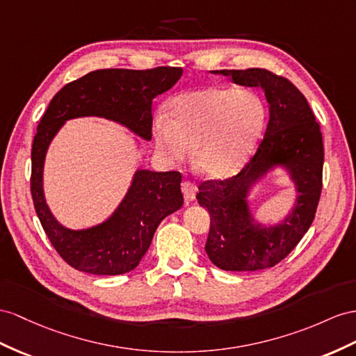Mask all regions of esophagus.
Wrapping results in <instances>:
<instances>
[{
  "label": "esophagus",
  "mask_w": 356,
  "mask_h": 356,
  "mask_svg": "<svg viewBox=\"0 0 356 356\" xmlns=\"http://www.w3.org/2000/svg\"><path fill=\"white\" fill-rule=\"evenodd\" d=\"M181 191H184V195L186 203H191L195 200V193H197V186L193 184L191 180H185L184 184H181Z\"/></svg>",
  "instance_id": "1"
}]
</instances>
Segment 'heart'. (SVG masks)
Masks as SVG:
<instances>
[{"label":"heart","instance_id":"obj_1","mask_svg":"<svg viewBox=\"0 0 356 356\" xmlns=\"http://www.w3.org/2000/svg\"><path fill=\"white\" fill-rule=\"evenodd\" d=\"M170 118L154 120L162 153L184 161L197 147L198 165L211 176H227L248 158L266 122V108L252 91L209 86L185 91L168 104Z\"/></svg>","mask_w":356,"mask_h":356}]
</instances>
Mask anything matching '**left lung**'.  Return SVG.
I'll list each match as a JSON object with an SVG mask.
<instances>
[{
  "instance_id": "1",
  "label": "left lung",
  "mask_w": 356,
  "mask_h": 356,
  "mask_svg": "<svg viewBox=\"0 0 356 356\" xmlns=\"http://www.w3.org/2000/svg\"><path fill=\"white\" fill-rule=\"evenodd\" d=\"M234 84L260 87L269 104L266 132L256 153L229 179L204 180L198 204L211 215L206 252L224 270H260L278 265L308 232L322 194L323 140L305 96L268 69L218 70ZM284 165L298 188L292 213L277 227L254 226L246 204L250 185L272 165Z\"/></svg>"
}]
</instances>
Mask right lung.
I'll return each instance as SVG.
<instances>
[{
    "label": "right lung",
    "instance_id": "1",
    "mask_svg": "<svg viewBox=\"0 0 356 356\" xmlns=\"http://www.w3.org/2000/svg\"><path fill=\"white\" fill-rule=\"evenodd\" d=\"M181 67L100 69L66 84L40 118L31 147V197L52 247L67 265L93 275H120L138 266L167 215L184 204L179 171H136L132 186L104 224L74 232L60 225L44 203L43 161L54 135L69 118L99 115L152 138V100L175 86Z\"/></svg>",
    "mask_w": 356,
    "mask_h": 356
}]
</instances>
